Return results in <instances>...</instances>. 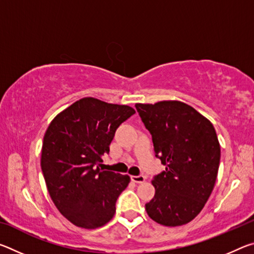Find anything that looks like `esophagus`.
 <instances>
[{
  "mask_svg": "<svg viewBox=\"0 0 254 254\" xmlns=\"http://www.w3.org/2000/svg\"><path fill=\"white\" fill-rule=\"evenodd\" d=\"M131 180L133 183H136V184H142L144 180H145V177L143 175H139V176H131Z\"/></svg>",
  "mask_w": 254,
  "mask_h": 254,
  "instance_id": "1",
  "label": "esophagus"
}]
</instances>
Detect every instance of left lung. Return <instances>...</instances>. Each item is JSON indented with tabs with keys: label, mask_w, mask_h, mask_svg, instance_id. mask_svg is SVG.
Returning a JSON list of instances; mask_svg holds the SVG:
<instances>
[{
	"label": "left lung",
	"mask_w": 254,
	"mask_h": 254,
	"mask_svg": "<svg viewBox=\"0 0 254 254\" xmlns=\"http://www.w3.org/2000/svg\"><path fill=\"white\" fill-rule=\"evenodd\" d=\"M135 109L152 136L156 157L166 166L152 178L156 194L145 210L161 225L187 224L203 209L216 182L221 148L213 124L178 101Z\"/></svg>",
	"instance_id": "1"
}]
</instances>
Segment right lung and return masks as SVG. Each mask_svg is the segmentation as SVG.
<instances>
[{
  "label": "right lung",
  "mask_w": 254,
  "mask_h": 254,
  "mask_svg": "<svg viewBox=\"0 0 254 254\" xmlns=\"http://www.w3.org/2000/svg\"><path fill=\"white\" fill-rule=\"evenodd\" d=\"M130 106L85 97L63 111L44 136L41 170L58 210L72 224L96 229L112 220L130 177L101 170L117 128L132 117Z\"/></svg>",
  "instance_id": "right-lung-1"
}]
</instances>
